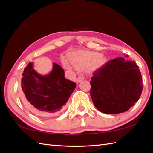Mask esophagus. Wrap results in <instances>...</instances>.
Listing matches in <instances>:
<instances>
[{
	"instance_id": "esophagus-1",
	"label": "esophagus",
	"mask_w": 153,
	"mask_h": 153,
	"mask_svg": "<svg viewBox=\"0 0 153 153\" xmlns=\"http://www.w3.org/2000/svg\"><path fill=\"white\" fill-rule=\"evenodd\" d=\"M84 79V76H83L82 74H79L78 77H77V82L79 83L80 82H82V81H83Z\"/></svg>"
}]
</instances>
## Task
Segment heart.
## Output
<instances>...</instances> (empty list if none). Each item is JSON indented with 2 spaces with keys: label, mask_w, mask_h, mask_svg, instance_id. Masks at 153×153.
I'll return each instance as SVG.
<instances>
[{
  "label": "heart",
  "mask_w": 153,
  "mask_h": 153,
  "mask_svg": "<svg viewBox=\"0 0 153 153\" xmlns=\"http://www.w3.org/2000/svg\"><path fill=\"white\" fill-rule=\"evenodd\" d=\"M99 56H100V54L99 53H87V54L85 55V58L87 60V62H93V61L96 60ZM71 60L74 63L76 62V60L74 58H72ZM97 63L101 64L103 62V59H102V58H99V59L97 60Z\"/></svg>",
  "instance_id": "heart-1"
}]
</instances>
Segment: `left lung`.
<instances>
[{
  "instance_id": "1",
  "label": "left lung",
  "mask_w": 153,
  "mask_h": 153,
  "mask_svg": "<svg viewBox=\"0 0 153 153\" xmlns=\"http://www.w3.org/2000/svg\"><path fill=\"white\" fill-rule=\"evenodd\" d=\"M90 83L94 105L100 112L109 114L128 111L137 102L143 89L137 64L122 57L110 60L95 71Z\"/></svg>"
}]
</instances>
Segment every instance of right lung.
<instances>
[{
	"mask_svg": "<svg viewBox=\"0 0 153 153\" xmlns=\"http://www.w3.org/2000/svg\"><path fill=\"white\" fill-rule=\"evenodd\" d=\"M22 76V102L37 116L59 114L76 87L74 82L65 78L63 68L56 63L49 74L43 76L33 69V62H30Z\"/></svg>",
	"mask_w": 153,
	"mask_h": 153,
	"instance_id": "obj_1",
	"label": "right lung"
}]
</instances>
